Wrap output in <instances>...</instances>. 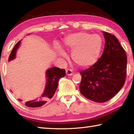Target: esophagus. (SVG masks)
<instances>
[{
    "instance_id": "34e87169",
    "label": "esophagus",
    "mask_w": 134,
    "mask_h": 134,
    "mask_svg": "<svg viewBox=\"0 0 134 134\" xmlns=\"http://www.w3.org/2000/svg\"><path fill=\"white\" fill-rule=\"evenodd\" d=\"M66 74H67V75H69V76L72 75L74 74L73 71H72V70L69 69H67V70H66Z\"/></svg>"
}]
</instances>
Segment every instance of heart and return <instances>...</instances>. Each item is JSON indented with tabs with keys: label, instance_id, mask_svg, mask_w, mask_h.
I'll use <instances>...</instances> for the list:
<instances>
[{
	"label": "heart",
	"instance_id": "b5f03b06",
	"mask_svg": "<svg viewBox=\"0 0 134 134\" xmlns=\"http://www.w3.org/2000/svg\"><path fill=\"white\" fill-rule=\"evenodd\" d=\"M102 46V40L98 35L86 32L71 34L65 38L64 47L72 50V58L79 66L87 68L97 61ZM60 55L65 56V53L57 47Z\"/></svg>",
	"mask_w": 134,
	"mask_h": 134
}]
</instances>
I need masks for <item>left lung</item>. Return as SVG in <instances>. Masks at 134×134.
Returning a JSON list of instances; mask_svg holds the SVG:
<instances>
[{"instance_id":"1","label":"left lung","mask_w":134,"mask_h":134,"mask_svg":"<svg viewBox=\"0 0 134 134\" xmlns=\"http://www.w3.org/2000/svg\"><path fill=\"white\" fill-rule=\"evenodd\" d=\"M105 48L94 64L81 71L79 90L85 97L96 102H106L123 87L127 75V55L118 38L103 32Z\"/></svg>"}]
</instances>
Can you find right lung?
Returning <instances> with one entry per match:
<instances>
[{
  "mask_svg": "<svg viewBox=\"0 0 134 134\" xmlns=\"http://www.w3.org/2000/svg\"><path fill=\"white\" fill-rule=\"evenodd\" d=\"M21 41H19L15 44V46L11 51L10 55L8 58V60H11L15 57L16 51L18 48ZM65 75V71L64 69H60L58 67H52L49 69L46 72L47 84L43 94L39 101L35 99L33 101H27L25 102V105L28 107L37 108L40 107L44 105L45 103L53 97L55 94L57 88L58 87V82L59 79L62 77H64ZM21 101V100H20Z\"/></svg>",
  "mask_w": 134,
  "mask_h": 134,
  "instance_id": "add662e5",
  "label": "right lung"
}]
</instances>
